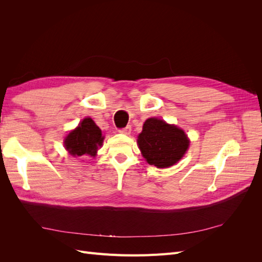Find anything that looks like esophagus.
Returning <instances> with one entry per match:
<instances>
[{
  "label": "esophagus",
  "mask_w": 262,
  "mask_h": 262,
  "mask_svg": "<svg viewBox=\"0 0 262 262\" xmlns=\"http://www.w3.org/2000/svg\"><path fill=\"white\" fill-rule=\"evenodd\" d=\"M119 132L120 133H123V134H130L131 133V125H126L125 128L119 130Z\"/></svg>",
  "instance_id": "34e87169"
}]
</instances>
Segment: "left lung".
<instances>
[{
	"label": "left lung",
	"mask_w": 262,
	"mask_h": 262,
	"mask_svg": "<svg viewBox=\"0 0 262 262\" xmlns=\"http://www.w3.org/2000/svg\"><path fill=\"white\" fill-rule=\"evenodd\" d=\"M190 141L184 130L157 118H148L138 137L141 153L149 165L167 168L185 155Z\"/></svg>",
	"instance_id": "left-lung-1"
}]
</instances>
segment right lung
Listing matches in <instances>:
<instances>
[{
	"mask_svg": "<svg viewBox=\"0 0 262 262\" xmlns=\"http://www.w3.org/2000/svg\"><path fill=\"white\" fill-rule=\"evenodd\" d=\"M104 137L91 118H85L74 130L64 139V146L72 156H92L97 154L98 147L102 145Z\"/></svg>",
	"mask_w": 262,
	"mask_h": 262,
	"instance_id": "obj_1",
	"label": "right lung"
}]
</instances>
